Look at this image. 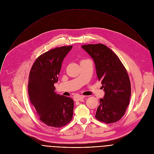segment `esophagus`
I'll return each mask as SVG.
<instances>
[{
  "instance_id": "1",
  "label": "esophagus",
  "mask_w": 154,
  "mask_h": 154,
  "mask_svg": "<svg viewBox=\"0 0 154 154\" xmlns=\"http://www.w3.org/2000/svg\"><path fill=\"white\" fill-rule=\"evenodd\" d=\"M83 98H85V96H82V95H77V96H74V100L75 101H80V100H82Z\"/></svg>"
}]
</instances>
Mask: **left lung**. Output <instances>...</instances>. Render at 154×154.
I'll return each instance as SVG.
<instances>
[{"label":"left lung","mask_w":154,"mask_h":154,"mask_svg":"<svg viewBox=\"0 0 154 154\" xmlns=\"http://www.w3.org/2000/svg\"><path fill=\"white\" fill-rule=\"evenodd\" d=\"M82 48L93 58L97 80L105 91L95 117L106 124L116 122L124 115L129 105L131 85L127 70L116 54L105 45L91 44Z\"/></svg>","instance_id":"1"}]
</instances>
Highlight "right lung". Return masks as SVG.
<instances>
[{
    "mask_svg": "<svg viewBox=\"0 0 154 154\" xmlns=\"http://www.w3.org/2000/svg\"><path fill=\"white\" fill-rule=\"evenodd\" d=\"M72 48L61 46L41 54L30 71L28 92L30 103L40 121L50 127H62L72 119L73 99L54 91L61 63Z\"/></svg>",
    "mask_w": 154,
    "mask_h": 154,
    "instance_id": "add662e5",
    "label": "right lung"
}]
</instances>
